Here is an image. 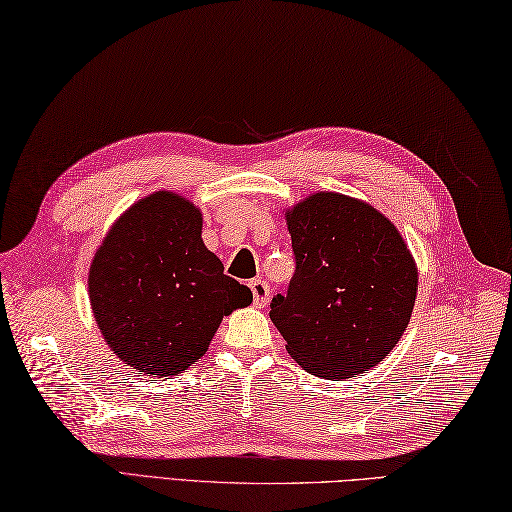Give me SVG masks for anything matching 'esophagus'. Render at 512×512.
Segmentation results:
<instances>
[{"label": "esophagus", "mask_w": 512, "mask_h": 512, "mask_svg": "<svg viewBox=\"0 0 512 512\" xmlns=\"http://www.w3.org/2000/svg\"><path fill=\"white\" fill-rule=\"evenodd\" d=\"M249 289H252L254 305L265 307L269 302V285L265 283V280H252V283H249Z\"/></svg>", "instance_id": "obj_1"}]
</instances>
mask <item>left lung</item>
I'll return each mask as SVG.
<instances>
[{
    "label": "left lung",
    "mask_w": 512,
    "mask_h": 512,
    "mask_svg": "<svg viewBox=\"0 0 512 512\" xmlns=\"http://www.w3.org/2000/svg\"><path fill=\"white\" fill-rule=\"evenodd\" d=\"M296 274L269 318L302 369L356 378L387 358L409 325L417 267L387 216L358 198L316 192L287 212Z\"/></svg>",
    "instance_id": "obj_1"
}]
</instances>
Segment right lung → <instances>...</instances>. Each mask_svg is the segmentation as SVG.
<instances>
[{
	"label": "right lung",
	"mask_w": 512,
	"mask_h": 512,
	"mask_svg": "<svg viewBox=\"0 0 512 512\" xmlns=\"http://www.w3.org/2000/svg\"><path fill=\"white\" fill-rule=\"evenodd\" d=\"M201 229L194 203L161 190L123 212L92 258V314L128 367L181 373L203 358L223 316L252 305V291L223 274Z\"/></svg>",
	"instance_id": "1"
}]
</instances>
